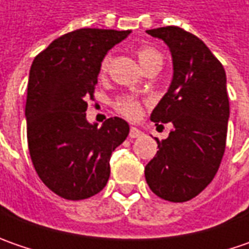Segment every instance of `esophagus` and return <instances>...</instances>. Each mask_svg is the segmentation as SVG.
Segmentation results:
<instances>
[{"mask_svg": "<svg viewBox=\"0 0 249 249\" xmlns=\"http://www.w3.org/2000/svg\"><path fill=\"white\" fill-rule=\"evenodd\" d=\"M129 136H130V139H139V137L142 136V131L137 129V127H131V129H130Z\"/></svg>", "mask_w": 249, "mask_h": 249, "instance_id": "1", "label": "esophagus"}]
</instances>
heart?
I'll return each instance as SVG.
<instances>
[{
	"instance_id": "b5f03b06",
	"label": "heart",
	"mask_w": 249,
	"mask_h": 249,
	"mask_svg": "<svg viewBox=\"0 0 249 249\" xmlns=\"http://www.w3.org/2000/svg\"><path fill=\"white\" fill-rule=\"evenodd\" d=\"M137 56H139V61L142 66L144 71H148V69H160L162 65H163V55L159 53L158 50H155L154 47H141L137 51ZM110 63V56L107 55L102 62H101V72H107L108 68H109ZM116 108L119 112H122L123 115H126L127 118H137L140 113H141V105L137 100L134 98H120L116 102Z\"/></svg>"
}]
</instances>
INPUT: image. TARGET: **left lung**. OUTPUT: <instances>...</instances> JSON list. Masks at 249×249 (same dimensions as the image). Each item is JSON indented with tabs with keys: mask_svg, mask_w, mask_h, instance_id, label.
<instances>
[{
	"mask_svg": "<svg viewBox=\"0 0 249 249\" xmlns=\"http://www.w3.org/2000/svg\"><path fill=\"white\" fill-rule=\"evenodd\" d=\"M169 47L173 76L151 120L172 123L169 137L145 166L154 194L172 202L196 196L215 177L223 158L229 123L226 72L194 34L177 26L147 30Z\"/></svg>",
	"mask_w": 249,
	"mask_h": 249,
	"instance_id": "8db88e82",
	"label": "left lung"
}]
</instances>
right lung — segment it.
<instances>
[{
	"instance_id": "obj_1",
	"label": "right lung",
	"mask_w": 249,
	"mask_h": 249,
	"mask_svg": "<svg viewBox=\"0 0 249 249\" xmlns=\"http://www.w3.org/2000/svg\"><path fill=\"white\" fill-rule=\"evenodd\" d=\"M130 30L79 29L53 40L34 58L24 116L37 175L56 196L84 199L98 194L110 175L109 159L129 136V123L86 118L101 62Z\"/></svg>"
}]
</instances>
